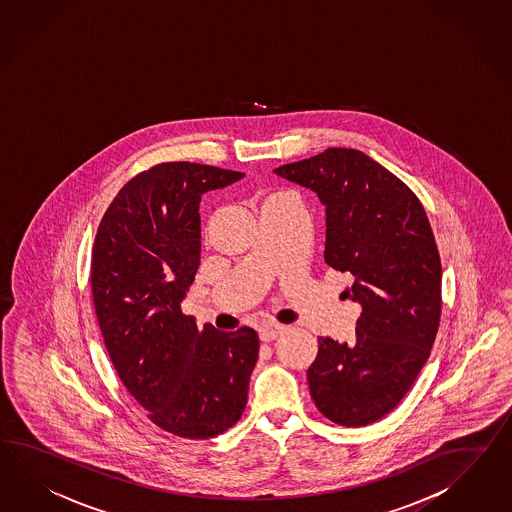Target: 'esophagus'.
<instances>
[{
	"label": "esophagus",
	"mask_w": 512,
	"mask_h": 512,
	"mask_svg": "<svg viewBox=\"0 0 512 512\" xmlns=\"http://www.w3.org/2000/svg\"><path fill=\"white\" fill-rule=\"evenodd\" d=\"M283 331H285L283 325H264V327L259 329V337H261V340H264V342H270V340L279 337Z\"/></svg>",
	"instance_id": "esophagus-1"
}]
</instances>
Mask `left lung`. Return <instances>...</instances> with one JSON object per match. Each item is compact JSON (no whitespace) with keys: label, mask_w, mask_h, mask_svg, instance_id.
<instances>
[{"label":"left lung","mask_w":512,"mask_h":512,"mask_svg":"<svg viewBox=\"0 0 512 512\" xmlns=\"http://www.w3.org/2000/svg\"><path fill=\"white\" fill-rule=\"evenodd\" d=\"M274 174L324 205L325 262L353 275L346 294L361 305L351 344L318 337L312 401L335 424H372L405 398L437 337L442 266L427 214L411 188L359 150L329 148Z\"/></svg>","instance_id":"obj_1"}]
</instances>
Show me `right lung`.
Returning <instances> with one entry per match:
<instances>
[{
    "instance_id": "right-lung-1",
    "label": "right lung",
    "mask_w": 512,
    "mask_h": 512,
    "mask_svg": "<svg viewBox=\"0 0 512 512\" xmlns=\"http://www.w3.org/2000/svg\"><path fill=\"white\" fill-rule=\"evenodd\" d=\"M242 177L157 164L116 194L94 240L90 285L105 348L151 422L177 437H216L248 403L257 333L198 327L181 312L200 266L201 198Z\"/></svg>"
}]
</instances>
